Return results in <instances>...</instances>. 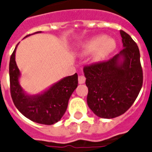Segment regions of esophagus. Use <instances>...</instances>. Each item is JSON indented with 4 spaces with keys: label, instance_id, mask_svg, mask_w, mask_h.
<instances>
[{
    "label": "esophagus",
    "instance_id": "34e87169",
    "mask_svg": "<svg viewBox=\"0 0 152 152\" xmlns=\"http://www.w3.org/2000/svg\"><path fill=\"white\" fill-rule=\"evenodd\" d=\"M86 81V78L83 76H80L78 78V82L80 84H83Z\"/></svg>",
    "mask_w": 152,
    "mask_h": 152
}]
</instances>
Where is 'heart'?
Returning <instances> with one entry per match:
<instances>
[{"label":"heart","instance_id":"heart-1","mask_svg":"<svg viewBox=\"0 0 152 152\" xmlns=\"http://www.w3.org/2000/svg\"><path fill=\"white\" fill-rule=\"evenodd\" d=\"M114 40L110 38L96 36L88 40L82 46L81 52L83 55L91 53L93 62H97L108 56L115 48Z\"/></svg>","mask_w":152,"mask_h":152}]
</instances>
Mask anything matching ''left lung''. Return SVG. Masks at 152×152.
<instances>
[{"label": "left lung", "instance_id": "1", "mask_svg": "<svg viewBox=\"0 0 152 152\" xmlns=\"http://www.w3.org/2000/svg\"><path fill=\"white\" fill-rule=\"evenodd\" d=\"M123 50L107 62L85 66L87 104L101 118H114L134 104L143 83V72L137 44L120 31Z\"/></svg>", "mask_w": 152, "mask_h": 152}]
</instances>
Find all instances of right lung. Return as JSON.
Here are the masks:
<instances>
[{
    "label": "right lung",
    "mask_w": 152,
    "mask_h": 152,
    "mask_svg": "<svg viewBox=\"0 0 152 152\" xmlns=\"http://www.w3.org/2000/svg\"><path fill=\"white\" fill-rule=\"evenodd\" d=\"M37 33L41 31L34 34ZM18 44L11 55L9 64L10 88L14 104L23 115L32 121L45 125L56 123L66 113L70 96L78 86V75L75 73L61 79L39 94L35 95L28 94L20 84L21 72L15 61V53Z\"/></svg>",
    "instance_id": "right-lung-1"
}]
</instances>
